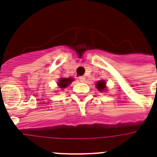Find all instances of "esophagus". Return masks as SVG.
<instances>
[{
    "instance_id": "obj_1",
    "label": "esophagus",
    "mask_w": 157,
    "mask_h": 157,
    "mask_svg": "<svg viewBox=\"0 0 157 157\" xmlns=\"http://www.w3.org/2000/svg\"><path fill=\"white\" fill-rule=\"evenodd\" d=\"M79 80H80L81 82H85V81H86V77H85V76H80V77H79Z\"/></svg>"
}]
</instances>
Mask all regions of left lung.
Masks as SVG:
<instances>
[{
  "mask_svg": "<svg viewBox=\"0 0 157 157\" xmlns=\"http://www.w3.org/2000/svg\"><path fill=\"white\" fill-rule=\"evenodd\" d=\"M96 87L98 90V91H103L106 89V82L105 81L102 80V81H98L96 83Z\"/></svg>",
  "mask_w": 157,
  "mask_h": 157,
  "instance_id": "left-lung-1",
  "label": "left lung"
}]
</instances>
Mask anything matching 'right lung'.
Segmentation results:
<instances>
[{"mask_svg":"<svg viewBox=\"0 0 157 157\" xmlns=\"http://www.w3.org/2000/svg\"><path fill=\"white\" fill-rule=\"evenodd\" d=\"M73 81L72 77H69V78H60L59 82H58V86H59L60 89H64L67 87Z\"/></svg>","mask_w":157,"mask_h":157,"instance_id":"add662e5","label":"right lung"}]
</instances>
